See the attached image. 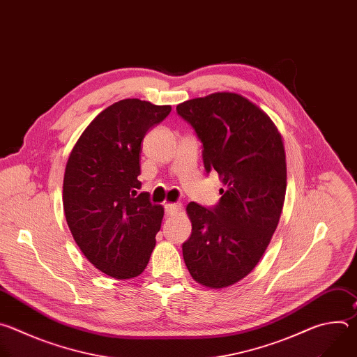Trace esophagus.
I'll list each match as a JSON object with an SVG mask.
<instances>
[{"label":"esophagus","instance_id":"1","mask_svg":"<svg viewBox=\"0 0 357 357\" xmlns=\"http://www.w3.org/2000/svg\"><path fill=\"white\" fill-rule=\"evenodd\" d=\"M181 203H167L165 205V213L168 215V216H174V215H176L179 211H181Z\"/></svg>","mask_w":357,"mask_h":357}]
</instances>
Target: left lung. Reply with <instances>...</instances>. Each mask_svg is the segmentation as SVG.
Returning a JSON list of instances; mask_svg holds the SVG:
<instances>
[{"label": "left lung", "instance_id": "obj_1", "mask_svg": "<svg viewBox=\"0 0 357 357\" xmlns=\"http://www.w3.org/2000/svg\"><path fill=\"white\" fill-rule=\"evenodd\" d=\"M202 142L206 174L225 188L213 208L190 202L185 264L199 284L225 288L257 266L278 226L287 165L282 138L270 117L236 93H213L176 106Z\"/></svg>", "mask_w": 357, "mask_h": 357}]
</instances>
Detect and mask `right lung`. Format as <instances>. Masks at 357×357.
<instances>
[{
  "instance_id": "1",
  "label": "right lung",
  "mask_w": 357,
  "mask_h": 357,
  "mask_svg": "<svg viewBox=\"0 0 357 357\" xmlns=\"http://www.w3.org/2000/svg\"><path fill=\"white\" fill-rule=\"evenodd\" d=\"M171 106L126 98L101 112L73 146L63 178V209L86 259L117 280L139 275L155 247L164 208L139 188V151L146 131Z\"/></svg>"
}]
</instances>
